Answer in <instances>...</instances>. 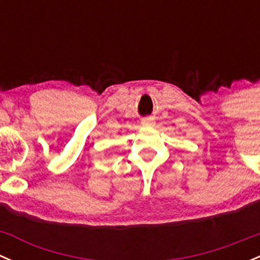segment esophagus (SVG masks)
Here are the masks:
<instances>
[{
  "instance_id": "1",
  "label": "esophagus",
  "mask_w": 260,
  "mask_h": 260,
  "mask_svg": "<svg viewBox=\"0 0 260 260\" xmlns=\"http://www.w3.org/2000/svg\"><path fill=\"white\" fill-rule=\"evenodd\" d=\"M141 124H143L144 126H153V125H154V117H151V116L144 117L143 121H141Z\"/></svg>"
}]
</instances>
